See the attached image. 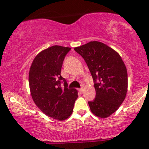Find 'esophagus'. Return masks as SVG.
Returning <instances> with one entry per match:
<instances>
[{
    "instance_id": "34e87169",
    "label": "esophagus",
    "mask_w": 149,
    "mask_h": 149,
    "mask_svg": "<svg viewBox=\"0 0 149 149\" xmlns=\"http://www.w3.org/2000/svg\"><path fill=\"white\" fill-rule=\"evenodd\" d=\"M78 90H79V91H80V92L82 93V92H83V87H81V88L79 89Z\"/></svg>"
}]
</instances>
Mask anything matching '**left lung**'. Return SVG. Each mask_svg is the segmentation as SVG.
Returning <instances> with one entry per match:
<instances>
[{
    "label": "left lung",
    "instance_id": "1",
    "mask_svg": "<svg viewBox=\"0 0 149 149\" xmlns=\"http://www.w3.org/2000/svg\"><path fill=\"white\" fill-rule=\"evenodd\" d=\"M88 66L94 81L95 97L88 102L93 115L107 118L119 109L127 91V68L118 53L99 41L74 48Z\"/></svg>",
    "mask_w": 149,
    "mask_h": 149
}]
</instances>
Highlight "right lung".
<instances>
[{
    "label": "right lung",
    "mask_w": 149,
    "mask_h": 149,
    "mask_svg": "<svg viewBox=\"0 0 149 149\" xmlns=\"http://www.w3.org/2000/svg\"><path fill=\"white\" fill-rule=\"evenodd\" d=\"M70 49L54 45L42 50L34 58L28 76L34 102L45 115L58 121L70 117L78 97L77 89L68 88L66 79L61 76L64 58Z\"/></svg>",
    "instance_id": "add662e5"
}]
</instances>
